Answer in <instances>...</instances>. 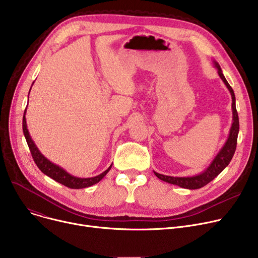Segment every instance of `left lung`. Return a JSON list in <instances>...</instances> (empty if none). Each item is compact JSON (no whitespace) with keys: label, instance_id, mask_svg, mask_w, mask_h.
<instances>
[{"label":"left lung","instance_id":"obj_1","mask_svg":"<svg viewBox=\"0 0 258 258\" xmlns=\"http://www.w3.org/2000/svg\"><path fill=\"white\" fill-rule=\"evenodd\" d=\"M214 64H215V67L218 70V74H219L220 78L222 79L223 82H224L226 87L228 88V90L231 94V98H232L231 108H232L233 116H232V124H231V128L229 132L227 141L225 142L224 146L221 148V150L219 151V153L217 154L216 158L212 162V164L207 169H205L202 173H200L198 175L191 176V177H174V176H168V175H163V174L154 172V174H156L161 180L169 182V183H172V184H176L180 187L188 188V190H196V188H200V187L204 186L205 184L211 182L216 176H218L230 163L233 154H234L235 148H236L237 135H238V131H239V122H238V115H237L236 108H235L234 92L231 88V86L226 81L224 75H223L220 65L216 61H214Z\"/></svg>","mask_w":258,"mask_h":258}]
</instances>
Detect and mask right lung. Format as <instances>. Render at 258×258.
<instances>
[{"instance_id":"right-lung-1","label":"right lung","mask_w":258,"mask_h":258,"mask_svg":"<svg viewBox=\"0 0 258 258\" xmlns=\"http://www.w3.org/2000/svg\"><path fill=\"white\" fill-rule=\"evenodd\" d=\"M25 115H26V110H25L24 117H23V132H24V135H25L26 141L28 143V146L30 148L32 158H33L34 162H35V164L37 165V167L41 170L42 173H44L45 175H47L51 179L56 180L57 182H60L61 184L65 185L67 187L83 188V187H88V186H91V185L97 183L98 181H100L102 178H104L106 176V174L109 172L112 165L106 171H104V172H102L99 175H97V176L89 177V178H80V177H76V176L71 175L70 173H67L63 168L49 162L43 156V154L39 151V149L37 148L35 143H34L33 140L31 139V136H30L29 131L27 128V122H26V116Z\"/></svg>"}]
</instances>
